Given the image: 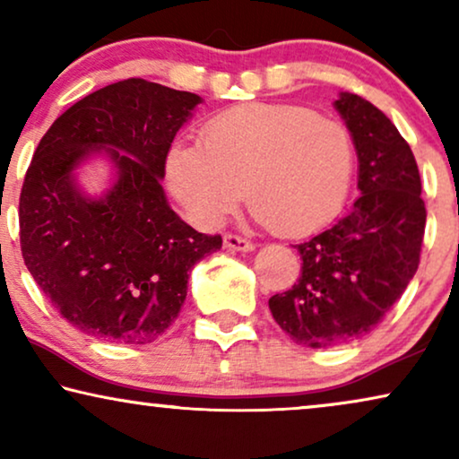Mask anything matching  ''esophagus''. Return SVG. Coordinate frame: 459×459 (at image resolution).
I'll return each instance as SVG.
<instances>
[{"instance_id":"esophagus-1","label":"esophagus","mask_w":459,"mask_h":459,"mask_svg":"<svg viewBox=\"0 0 459 459\" xmlns=\"http://www.w3.org/2000/svg\"><path fill=\"white\" fill-rule=\"evenodd\" d=\"M223 247L228 250H236V253H248V250H255L256 244H253L250 240H244V238H240V236L225 234Z\"/></svg>"}]
</instances>
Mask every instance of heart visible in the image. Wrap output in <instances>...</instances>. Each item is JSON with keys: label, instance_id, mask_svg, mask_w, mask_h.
<instances>
[{"label": "heart", "instance_id": "obj_1", "mask_svg": "<svg viewBox=\"0 0 459 459\" xmlns=\"http://www.w3.org/2000/svg\"><path fill=\"white\" fill-rule=\"evenodd\" d=\"M355 150L344 125L290 104H244L204 125L198 143H178L167 160L175 194L215 225L240 204L275 234L303 236L342 209Z\"/></svg>", "mask_w": 459, "mask_h": 459}]
</instances>
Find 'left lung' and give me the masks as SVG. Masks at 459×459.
<instances>
[{"mask_svg":"<svg viewBox=\"0 0 459 459\" xmlns=\"http://www.w3.org/2000/svg\"><path fill=\"white\" fill-rule=\"evenodd\" d=\"M334 108L353 140L361 196L297 250L300 278L269 309L297 344L336 347L372 332L416 275L426 209L413 152L385 112L341 91Z\"/></svg>","mask_w":459,"mask_h":459,"instance_id":"1","label":"left lung"}]
</instances>
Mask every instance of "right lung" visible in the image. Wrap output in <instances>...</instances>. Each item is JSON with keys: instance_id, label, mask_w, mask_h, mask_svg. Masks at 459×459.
I'll use <instances>...</instances> for the list:
<instances>
[{"instance_id": "add662e5", "label": "right lung", "mask_w": 459, "mask_h": 459, "mask_svg": "<svg viewBox=\"0 0 459 459\" xmlns=\"http://www.w3.org/2000/svg\"><path fill=\"white\" fill-rule=\"evenodd\" d=\"M203 98L143 79L73 104L41 137L21 192L24 265L62 317L93 338L148 344L178 319L190 269L221 248L169 206L171 142ZM96 155L113 167L102 197L78 186Z\"/></svg>"}]
</instances>
